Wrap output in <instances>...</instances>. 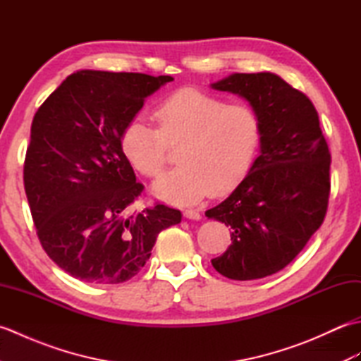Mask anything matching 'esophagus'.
<instances>
[{
  "mask_svg": "<svg viewBox=\"0 0 361 361\" xmlns=\"http://www.w3.org/2000/svg\"><path fill=\"white\" fill-rule=\"evenodd\" d=\"M183 216H185L189 220H200L202 219L200 212L195 211V209H185V211H183Z\"/></svg>",
  "mask_w": 361,
  "mask_h": 361,
  "instance_id": "1",
  "label": "esophagus"
}]
</instances>
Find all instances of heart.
<instances>
[{
	"instance_id": "1",
	"label": "heart",
	"mask_w": 361,
	"mask_h": 361,
	"mask_svg": "<svg viewBox=\"0 0 361 361\" xmlns=\"http://www.w3.org/2000/svg\"><path fill=\"white\" fill-rule=\"evenodd\" d=\"M153 118L158 128L140 118L130 121L122 130L121 149L137 172L155 178L166 167V145H181L180 167L153 185V194L173 204L231 192L248 175L262 140L259 116L250 105L226 104L198 88L166 96Z\"/></svg>"
}]
</instances>
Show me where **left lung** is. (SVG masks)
<instances>
[{"label":"left lung","instance_id":"1","mask_svg":"<svg viewBox=\"0 0 361 361\" xmlns=\"http://www.w3.org/2000/svg\"><path fill=\"white\" fill-rule=\"evenodd\" d=\"M248 101L257 113L260 155L233 194L206 217L231 226L212 267L234 281L286 268L323 225L331 194V152L310 99L273 73H235L211 85Z\"/></svg>","mask_w":361,"mask_h":361}]
</instances>
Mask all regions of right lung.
I'll use <instances>...</instances> for the list:
<instances>
[{"mask_svg": "<svg viewBox=\"0 0 361 361\" xmlns=\"http://www.w3.org/2000/svg\"><path fill=\"white\" fill-rule=\"evenodd\" d=\"M171 75L78 71L37 110L25 159V190L37 235L73 278L119 283L140 273L158 234L181 212L157 203L127 216L141 195L121 135L145 97Z\"/></svg>", "mask_w": 361, "mask_h": 361, "instance_id": "add662e5", "label": "right lung"}]
</instances>
